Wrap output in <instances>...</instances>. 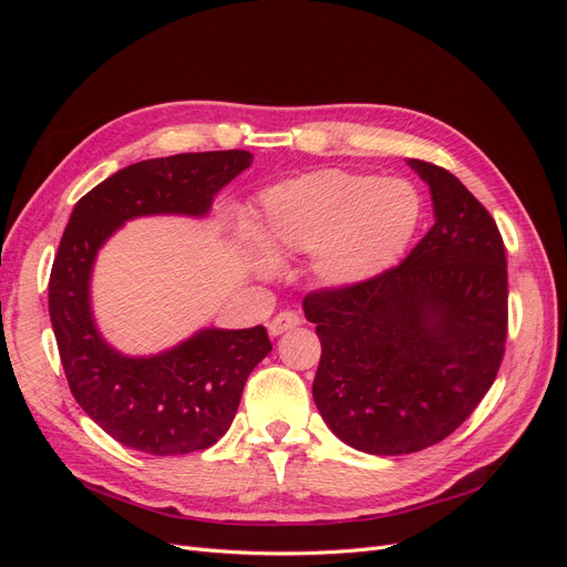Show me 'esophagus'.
I'll return each instance as SVG.
<instances>
[{"label":"esophagus","mask_w":567,"mask_h":567,"mask_svg":"<svg viewBox=\"0 0 567 567\" xmlns=\"http://www.w3.org/2000/svg\"><path fill=\"white\" fill-rule=\"evenodd\" d=\"M300 323V317H298V312H279L277 317H274L271 321H269V336H281V333H286V331H290V329H296V326Z\"/></svg>","instance_id":"obj_1"}]
</instances>
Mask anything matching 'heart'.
<instances>
[{
    "mask_svg": "<svg viewBox=\"0 0 567 567\" xmlns=\"http://www.w3.org/2000/svg\"><path fill=\"white\" fill-rule=\"evenodd\" d=\"M419 219L421 198L409 182L323 169L267 188L250 231L269 257L312 252L315 277L346 290L398 262ZM255 265L271 267L269 260Z\"/></svg>",
    "mask_w": 567,
    "mask_h": 567,
    "instance_id": "obj_1",
    "label": "heart"
}]
</instances>
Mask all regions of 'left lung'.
Listing matches in <instances>:
<instances>
[{"label":"left lung","mask_w":567,"mask_h":567,"mask_svg":"<svg viewBox=\"0 0 567 567\" xmlns=\"http://www.w3.org/2000/svg\"><path fill=\"white\" fill-rule=\"evenodd\" d=\"M427 184L435 225L400 267L302 300L321 359L315 404L350 447L398 456L442 442L499 371L508 274L492 215L444 167L406 161Z\"/></svg>","instance_id":"obj_1"}]
</instances>
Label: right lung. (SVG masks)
<instances>
[{"mask_svg": "<svg viewBox=\"0 0 567 567\" xmlns=\"http://www.w3.org/2000/svg\"><path fill=\"white\" fill-rule=\"evenodd\" d=\"M250 163L248 151L134 163L82 196L68 219L49 279L51 326L73 398L125 447L153 456L208 450L229 431L248 375L271 352V342L265 326L200 329L158 354H123L94 321L96 255L130 219L205 217L219 188Z\"/></svg>", "mask_w": 567, "mask_h": 567, "instance_id": "right-lung-1", "label": "right lung"}]
</instances>
